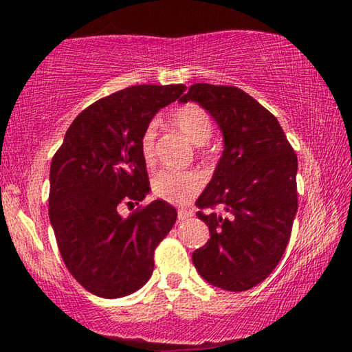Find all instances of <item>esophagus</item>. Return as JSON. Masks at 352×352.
<instances>
[{"mask_svg": "<svg viewBox=\"0 0 352 352\" xmlns=\"http://www.w3.org/2000/svg\"><path fill=\"white\" fill-rule=\"evenodd\" d=\"M192 216V211H187V210H177V219L179 221H186L189 219Z\"/></svg>", "mask_w": 352, "mask_h": 352, "instance_id": "1", "label": "esophagus"}]
</instances>
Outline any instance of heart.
Masks as SVG:
<instances>
[{
	"label": "heart",
	"instance_id": "1",
	"mask_svg": "<svg viewBox=\"0 0 352 352\" xmlns=\"http://www.w3.org/2000/svg\"><path fill=\"white\" fill-rule=\"evenodd\" d=\"M171 123L177 131H181L190 142L197 146H204L208 142L213 133V123L206 110L194 102L181 105L171 113ZM155 123H148L141 134L139 148H141L142 160L147 165H152L155 160ZM204 186V179L195 171L181 170H160L153 177L152 189L158 199L171 201V204H186L192 197L197 195Z\"/></svg>",
	"mask_w": 352,
	"mask_h": 352
}]
</instances>
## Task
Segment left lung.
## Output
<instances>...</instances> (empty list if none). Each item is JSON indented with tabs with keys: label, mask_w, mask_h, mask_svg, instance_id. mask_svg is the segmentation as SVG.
Segmentation results:
<instances>
[{
	"label": "left lung",
	"mask_w": 352,
	"mask_h": 352,
	"mask_svg": "<svg viewBox=\"0 0 352 352\" xmlns=\"http://www.w3.org/2000/svg\"><path fill=\"white\" fill-rule=\"evenodd\" d=\"M181 102L194 100L218 123L224 138L210 184L195 205L210 235L192 261L211 285L245 292L280 261L298 210V158L277 118L235 86L192 85Z\"/></svg>",
	"instance_id": "1"
}]
</instances>
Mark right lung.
I'll return each instance as SVG.
<instances>
[{"instance_id":"1","label":"right lung","mask_w":352,"mask_h":352,"mask_svg":"<svg viewBox=\"0 0 352 352\" xmlns=\"http://www.w3.org/2000/svg\"><path fill=\"white\" fill-rule=\"evenodd\" d=\"M184 85H139L96 100L74 120L52 157L50 221L67 269L86 290L122 298L153 272V253L176 223L175 206L153 200L128 218L151 190L139 141L158 110Z\"/></svg>"}]
</instances>
